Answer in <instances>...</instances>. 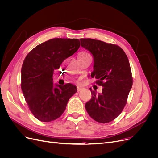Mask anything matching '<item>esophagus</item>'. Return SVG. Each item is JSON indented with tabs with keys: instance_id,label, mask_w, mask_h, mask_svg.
<instances>
[{
	"instance_id": "1",
	"label": "esophagus",
	"mask_w": 158,
	"mask_h": 158,
	"mask_svg": "<svg viewBox=\"0 0 158 158\" xmlns=\"http://www.w3.org/2000/svg\"><path fill=\"white\" fill-rule=\"evenodd\" d=\"M76 88H77V91H78V92H80V91L82 89V87L80 86V85H77V86H76Z\"/></svg>"
}]
</instances>
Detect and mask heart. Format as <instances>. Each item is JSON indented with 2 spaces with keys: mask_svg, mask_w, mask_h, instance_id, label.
Here are the masks:
<instances>
[{
  "mask_svg": "<svg viewBox=\"0 0 158 158\" xmlns=\"http://www.w3.org/2000/svg\"><path fill=\"white\" fill-rule=\"evenodd\" d=\"M90 55L87 52H81L78 56H89Z\"/></svg>",
  "mask_w": 158,
  "mask_h": 158,
  "instance_id": "heart-1",
  "label": "heart"
}]
</instances>
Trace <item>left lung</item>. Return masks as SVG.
Returning <instances> with one entry per match:
<instances>
[{"label": "left lung", "mask_w": 158, "mask_h": 158, "mask_svg": "<svg viewBox=\"0 0 158 158\" xmlns=\"http://www.w3.org/2000/svg\"><path fill=\"white\" fill-rule=\"evenodd\" d=\"M81 46L94 57V71L91 77L102 86L96 94L89 88L92 98L85 103V109L95 121L107 123L120 114L127 102L132 85L131 66L125 52L120 47L100 40L80 39Z\"/></svg>", "instance_id": "1"}]
</instances>
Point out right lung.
Wrapping results in <instances>:
<instances>
[{
	"label": "right lung",
	"instance_id": "obj_1",
	"mask_svg": "<svg viewBox=\"0 0 158 158\" xmlns=\"http://www.w3.org/2000/svg\"><path fill=\"white\" fill-rule=\"evenodd\" d=\"M78 39L54 38L38 45L27 55L21 70V88L26 103L34 117L42 122L60 117L69 99L77 92L70 83H52L54 71L78 51Z\"/></svg>",
	"mask_w": 158,
	"mask_h": 158
}]
</instances>
